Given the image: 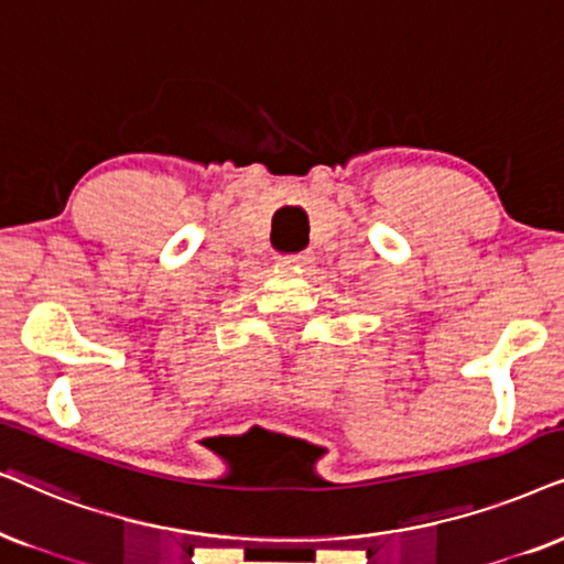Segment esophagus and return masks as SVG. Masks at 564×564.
I'll return each mask as SVG.
<instances>
[{
	"instance_id": "34e87169",
	"label": "esophagus",
	"mask_w": 564,
	"mask_h": 564,
	"mask_svg": "<svg viewBox=\"0 0 564 564\" xmlns=\"http://www.w3.org/2000/svg\"><path fill=\"white\" fill-rule=\"evenodd\" d=\"M310 262H312V254L310 252L281 254V258H278V265H286V268H302V265H310Z\"/></svg>"
}]
</instances>
